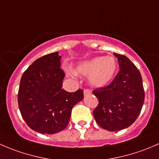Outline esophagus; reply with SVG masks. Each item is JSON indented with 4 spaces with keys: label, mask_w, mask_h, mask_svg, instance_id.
<instances>
[{
    "label": "esophagus",
    "mask_w": 159,
    "mask_h": 159,
    "mask_svg": "<svg viewBox=\"0 0 159 159\" xmlns=\"http://www.w3.org/2000/svg\"><path fill=\"white\" fill-rule=\"evenodd\" d=\"M91 94V91L89 89H84V96H87L89 95V94Z\"/></svg>",
    "instance_id": "obj_1"
}]
</instances>
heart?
Here are the masks:
<instances>
[{
  "instance_id": "heart-1",
  "label": "heart",
  "mask_w": 159,
  "mask_h": 159,
  "mask_svg": "<svg viewBox=\"0 0 159 159\" xmlns=\"http://www.w3.org/2000/svg\"><path fill=\"white\" fill-rule=\"evenodd\" d=\"M118 69V62L112 56H100L81 62L75 68L78 75L89 76V82L94 88L108 85L115 78Z\"/></svg>"
}]
</instances>
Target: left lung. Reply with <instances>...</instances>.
Listing matches in <instances>:
<instances>
[{
    "label": "left lung",
    "instance_id": "8db88e82",
    "mask_svg": "<svg viewBox=\"0 0 159 159\" xmlns=\"http://www.w3.org/2000/svg\"><path fill=\"white\" fill-rule=\"evenodd\" d=\"M120 70L108 86L93 91L98 105L93 111L102 129L110 131L129 127L137 119L145 100L139 69L126 56L114 53Z\"/></svg>",
    "mask_w": 159,
    "mask_h": 159
}]
</instances>
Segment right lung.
Segmentation results:
<instances>
[{"label":"right lung","instance_id":"right-lung-1","mask_svg":"<svg viewBox=\"0 0 159 159\" xmlns=\"http://www.w3.org/2000/svg\"><path fill=\"white\" fill-rule=\"evenodd\" d=\"M61 56L51 53L37 59L24 72L17 101L22 118L34 131L55 134L68 125L72 108L84 98L83 91L62 89L65 75Z\"/></svg>","mask_w":159,"mask_h":159}]
</instances>
